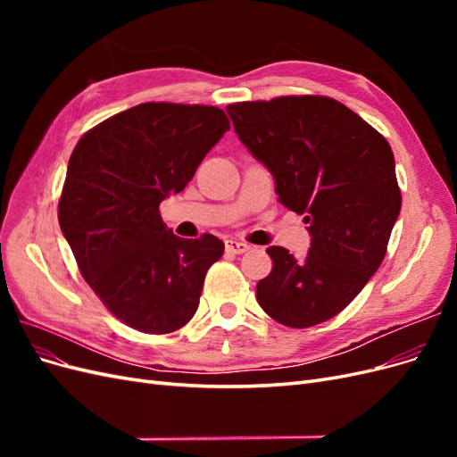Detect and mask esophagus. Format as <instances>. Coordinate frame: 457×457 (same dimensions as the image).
Instances as JSON below:
<instances>
[{
    "mask_svg": "<svg viewBox=\"0 0 457 457\" xmlns=\"http://www.w3.org/2000/svg\"><path fill=\"white\" fill-rule=\"evenodd\" d=\"M252 250V245L250 244H245V242H240V240H227V252L228 253H237V255H240V253H245V252H250Z\"/></svg>",
    "mask_w": 457,
    "mask_h": 457,
    "instance_id": "34e87169",
    "label": "esophagus"
}]
</instances>
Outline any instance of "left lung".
<instances>
[{"instance_id":"left-lung-1","label":"left lung","mask_w":457,"mask_h":457,"mask_svg":"<svg viewBox=\"0 0 457 457\" xmlns=\"http://www.w3.org/2000/svg\"><path fill=\"white\" fill-rule=\"evenodd\" d=\"M242 145L274 177L278 202L305 217L303 259L267 247L272 270L257 301L276 322L311 328L339 314L362 292L400 213L393 150L383 137L329 96H280L228 104Z\"/></svg>"}]
</instances>
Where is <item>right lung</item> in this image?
<instances>
[{"instance_id": "1", "label": "right lung", "mask_w": 457, "mask_h": 457, "mask_svg": "<svg viewBox=\"0 0 457 457\" xmlns=\"http://www.w3.org/2000/svg\"><path fill=\"white\" fill-rule=\"evenodd\" d=\"M228 129L215 106L145 103L86 133L68 162L61 230L104 307L143 334L183 328L225 252L213 234L175 237L158 207Z\"/></svg>"}]
</instances>
